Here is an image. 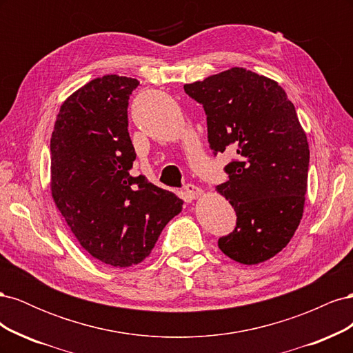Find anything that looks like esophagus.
Segmentation results:
<instances>
[{
  "label": "esophagus",
  "instance_id": "obj_1",
  "mask_svg": "<svg viewBox=\"0 0 353 353\" xmlns=\"http://www.w3.org/2000/svg\"><path fill=\"white\" fill-rule=\"evenodd\" d=\"M184 191H185V194H187L190 199H197V197H200L201 193H203V190H201L200 187L194 185V184H187V185L184 187Z\"/></svg>",
  "mask_w": 353,
  "mask_h": 353
}]
</instances>
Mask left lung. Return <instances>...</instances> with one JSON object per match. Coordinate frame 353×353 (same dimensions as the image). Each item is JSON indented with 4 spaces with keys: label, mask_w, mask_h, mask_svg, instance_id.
<instances>
[{
    "label": "left lung",
    "mask_w": 353,
    "mask_h": 353,
    "mask_svg": "<svg viewBox=\"0 0 353 353\" xmlns=\"http://www.w3.org/2000/svg\"><path fill=\"white\" fill-rule=\"evenodd\" d=\"M203 105L213 156L234 157L216 185L236 210V228L218 240L232 261L271 259L292 240L302 219L309 145L293 103L279 83L243 68L184 85Z\"/></svg>",
    "instance_id": "obj_1"
}]
</instances>
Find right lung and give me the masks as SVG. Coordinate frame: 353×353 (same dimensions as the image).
<instances>
[{
	"label": "right lung",
	"mask_w": 353,
	"mask_h": 353,
	"mask_svg": "<svg viewBox=\"0 0 353 353\" xmlns=\"http://www.w3.org/2000/svg\"><path fill=\"white\" fill-rule=\"evenodd\" d=\"M137 79L105 74L63 103L51 135V193L92 258L126 268L144 261L183 200L134 176L128 100Z\"/></svg>",
	"instance_id": "1"
}]
</instances>
